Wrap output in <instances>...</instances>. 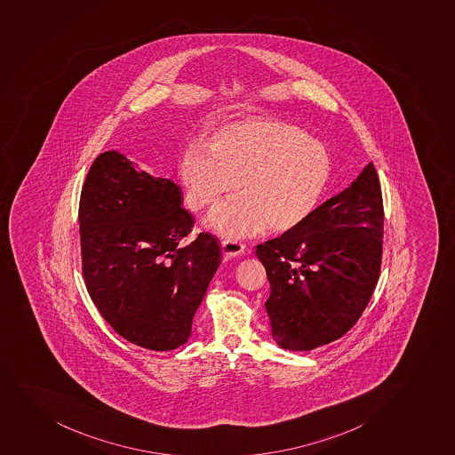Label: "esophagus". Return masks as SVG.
<instances>
[{
	"label": "esophagus",
	"instance_id": "obj_1",
	"mask_svg": "<svg viewBox=\"0 0 455 455\" xmlns=\"http://www.w3.org/2000/svg\"><path fill=\"white\" fill-rule=\"evenodd\" d=\"M221 250H223V253H225L226 256L235 258V256L244 253L245 245L241 244L239 241H235V239H223V241H221Z\"/></svg>",
	"mask_w": 455,
	"mask_h": 455
}]
</instances>
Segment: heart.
Here are the masks:
<instances>
[{"label": "heart", "instance_id": "obj_1", "mask_svg": "<svg viewBox=\"0 0 455 455\" xmlns=\"http://www.w3.org/2000/svg\"><path fill=\"white\" fill-rule=\"evenodd\" d=\"M206 150L190 145L180 173L187 202L204 212L234 192L241 196L219 206L211 229L225 238H244L263 228L287 232L316 210L330 180L331 158L323 145L295 125L247 120L217 130Z\"/></svg>", "mask_w": 455, "mask_h": 455}]
</instances>
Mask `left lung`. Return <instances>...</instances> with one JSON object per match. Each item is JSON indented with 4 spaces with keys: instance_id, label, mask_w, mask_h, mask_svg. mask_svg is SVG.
Segmentation results:
<instances>
[{
    "instance_id": "left-lung-1",
    "label": "left lung",
    "mask_w": 455,
    "mask_h": 455,
    "mask_svg": "<svg viewBox=\"0 0 455 455\" xmlns=\"http://www.w3.org/2000/svg\"><path fill=\"white\" fill-rule=\"evenodd\" d=\"M382 244V190L373 163L295 229L259 244L277 345L311 350L343 337L373 295Z\"/></svg>"
}]
</instances>
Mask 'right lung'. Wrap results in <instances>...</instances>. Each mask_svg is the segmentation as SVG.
<instances>
[{
  "label": "right lung",
  "mask_w": 455,
  "mask_h": 455,
  "mask_svg": "<svg viewBox=\"0 0 455 455\" xmlns=\"http://www.w3.org/2000/svg\"><path fill=\"white\" fill-rule=\"evenodd\" d=\"M180 186L101 153L79 202L86 291L116 334L151 350H172L192 334L197 307L221 262L220 245L201 232Z\"/></svg>",
  "instance_id": "1"
}]
</instances>
